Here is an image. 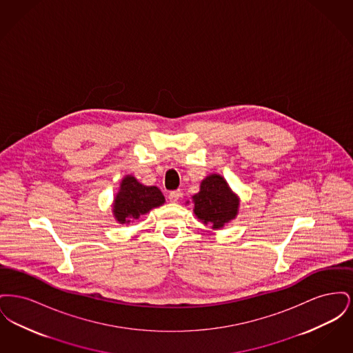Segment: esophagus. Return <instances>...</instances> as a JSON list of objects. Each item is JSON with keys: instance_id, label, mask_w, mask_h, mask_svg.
I'll return each instance as SVG.
<instances>
[{"instance_id": "1", "label": "esophagus", "mask_w": 353, "mask_h": 353, "mask_svg": "<svg viewBox=\"0 0 353 353\" xmlns=\"http://www.w3.org/2000/svg\"><path fill=\"white\" fill-rule=\"evenodd\" d=\"M181 190L180 189H177V190H172L170 193H169L168 199L170 202H177L180 200V197H181Z\"/></svg>"}]
</instances>
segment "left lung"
<instances>
[{
  "label": "left lung",
  "mask_w": 353,
  "mask_h": 353,
  "mask_svg": "<svg viewBox=\"0 0 353 353\" xmlns=\"http://www.w3.org/2000/svg\"><path fill=\"white\" fill-rule=\"evenodd\" d=\"M193 202L194 214L203 223H212L213 229H219L235 219L239 205L236 196L219 174H210L202 181L200 192L193 196Z\"/></svg>",
  "instance_id": "1"
}]
</instances>
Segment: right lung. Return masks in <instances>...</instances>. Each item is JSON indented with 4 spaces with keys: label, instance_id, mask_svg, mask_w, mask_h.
<instances>
[{
    "label": "right lung",
    "instance_id": "right-lung-1",
    "mask_svg": "<svg viewBox=\"0 0 353 353\" xmlns=\"http://www.w3.org/2000/svg\"><path fill=\"white\" fill-rule=\"evenodd\" d=\"M164 201L165 199L157 186H145L132 176H127L121 181L115 197L114 214L120 223H128L131 219H139Z\"/></svg>",
    "mask_w": 353,
    "mask_h": 353
}]
</instances>
